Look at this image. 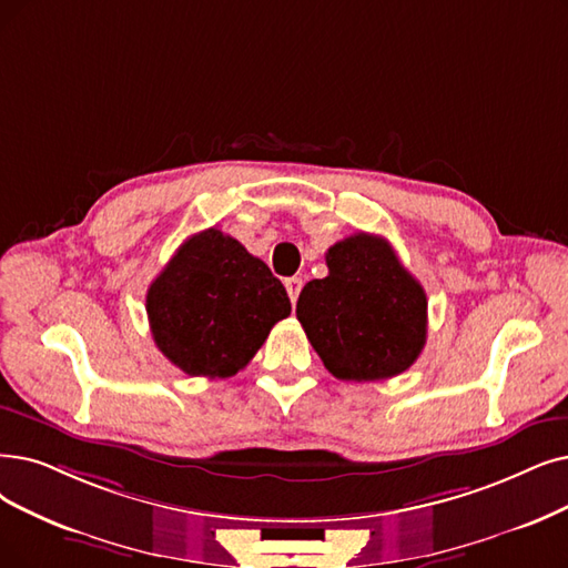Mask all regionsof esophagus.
<instances>
[{
    "label": "esophagus",
    "mask_w": 568,
    "mask_h": 568,
    "mask_svg": "<svg viewBox=\"0 0 568 568\" xmlns=\"http://www.w3.org/2000/svg\"><path fill=\"white\" fill-rule=\"evenodd\" d=\"M284 286H286V293H288L291 303H296L298 301V293L303 288V280L301 277H288V280H284Z\"/></svg>",
    "instance_id": "1"
}]
</instances>
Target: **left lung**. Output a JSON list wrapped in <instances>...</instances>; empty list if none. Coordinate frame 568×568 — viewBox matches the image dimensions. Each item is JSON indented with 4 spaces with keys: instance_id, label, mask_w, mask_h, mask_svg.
I'll return each mask as SVG.
<instances>
[{
    "instance_id": "obj_1",
    "label": "left lung",
    "mask_w": 568,
    "mask_h": 568,
    "mask_svg": "<svg viewBox=\"0 0 568 568\" xmlns=\"http://www.w3.org/2000/svg\"><path fill=\"white\" fill-rule=\"evenodd\" d=\"M328 275L303 286L296 316L337 379L396 377L426 345V293L392 244L368 233L326 252Z\"/></svg>"
}]
</instances>
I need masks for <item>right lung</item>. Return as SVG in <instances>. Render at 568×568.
Listing matches in <instances>:
<instances>
[{"label": "right lung", "instance_id": "add662e5", "mask_svg": "<svg viewBox=\"0 0 568 568\" xmlns=\"http://www.w3.org/2000/svg\"><path fill=\"white\" fill-rule=\"evenodd\" d=\"M155 347L191 377H231L291 314L270 267L231 235L207 229L176 248L146 293Z\"/></svg>", "mask_w": 568, "mask_h": 568}]
</instances>
